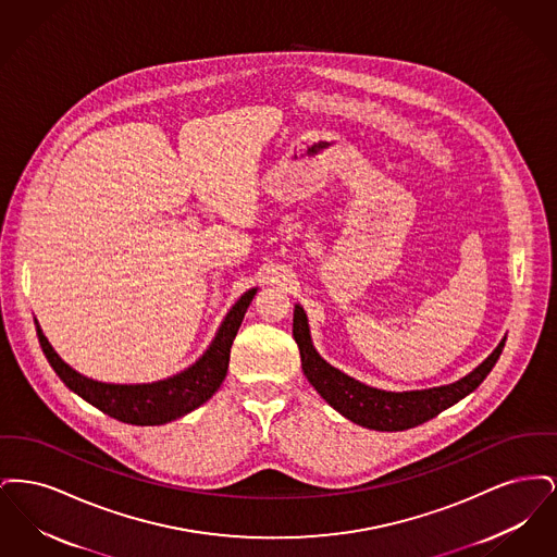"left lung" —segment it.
I'll use <instances>...</instances> for the list:
<instances>
[{
    "instance_id": "1",
    "label": "left lung",
    "mask_w": 557,
    "mask_h": 557,
    "mask_svg": "<svg viewBox=\"0 0 557 557\" xmlns=\"http://www.w3.org/2000/svg\"><path fill=\"white\" fill-rule=\"evenodd\" d=\"M292 334L300 350L302 371L321 398L341 416H345L346 420L380 432H400L424 424L428 420L436 418L441 411L449 409L450 405L474 393L482 384V380L495 368L505 346L504 338L476 370L459 377L457 382L432 386L424 391L397 393L368 386L346 375L345 371L330 366L313 346L309 319L300 305H294Z\"/></svg>"
}]
</instances>
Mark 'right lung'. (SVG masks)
<instances>
[{"instance_id":"right-lung-1","label":"right lung","mask_w":557,"mask_h":557,"mask_svg":"<svg viewBox=\"0 0 557 557\" xmlns=\"http://www.w3.org/2000/svg\"><path fill=\"white\" fill-rule=\"evenodd\" d=\"M257 290L259 288H250L239 296L236 305L221 321L211 345L196 363H191L189 368L175 375L146 384H110L83 375L60 359L50 341L44 336L37 319L35 325L39 345L44 348L50 366L75 395H79L83 400L98 407L100 411H104L119 422L133 425H162L184 418L189 411L205 405L219 391L221 382L227 375L230 350L234 345V338Z\"/></svg>"}]
</instances>
